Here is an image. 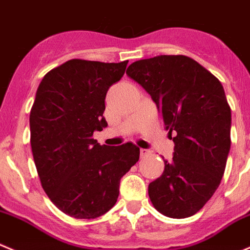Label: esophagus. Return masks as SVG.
<instances>
[{
  "label": "esophagus",
  "instance_id": "1",
  "mask_svg": "<svg viewBox=\"0 0 250 250\" xmlns=\"http://www.w3.org/2000/svg\"><path fill=\"white\" fill-rule=\"evenodd\" d=\"M149 153H151V152H149L148 149H145V148L140 149V156H141L142 158H144V157H147Z\"/></svg>",
  "mask_w": 250,
  "mask_h": 250
}]
</instances>
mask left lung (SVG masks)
Instances as JSON below:
<instances>
[{
    "mask_svg": "<svg viewBox=\"0 0 250 250\" xmlns=\"http://www.w3.org/2000/svg\"><path fill=\"white\" fill-rule=\"evenodd\" d=\"M126 75L156 103L174 141L172 161L149 183L152 205L162 215L185 218L204 208L220 185L230 148V108L222 84L184 55L132 62Z\"/></svg>",
    "mask_w": 250,
    "mask_h": 250,
    "instance_id": "obj_1",
    "label": "left lung"
}]
</instances>
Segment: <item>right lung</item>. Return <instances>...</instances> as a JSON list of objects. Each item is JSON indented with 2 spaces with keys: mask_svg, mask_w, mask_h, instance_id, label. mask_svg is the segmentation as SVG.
Returning <instances> with one entry per match:
<instances>
[{
  "mask_svg": "<svg viewBox=\"0 0 250 250\" xmlns=\"http://www.w3.org/2000/svg\"><path fill=\"white\" fill-rule=\"evenodd\" d=\"M127 62L72 59L49 71L38 87L29 116L33 158L44 191L71 217L91 220L108 212L120 179L140 158L131 142L109 147L93 139L96 130L108 126L106 92Z\"/></svg>",
  "mask_w": 250,
  "mask_h": 250,
  "instance_id": "add662e5",
  "label": "right lung"
}]
</instances>
